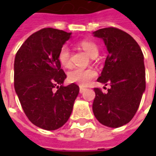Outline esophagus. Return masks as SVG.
Instances as JSON below:
<instances>
[{
    "label": "esophagus",
    "mask_w": 156,
    "mask_h": 156,
    "mask_svg": "<svg viewBox=\"0 0 156 156\" xmlns=\"http://www.w3.org/2000/svg\"><path fill=\"white\" fill-rule=\"evenodd\" d=\"M86 90V88L84 87H82V86H80V90H79V92L80 93H83L84 91Z\"/></svg>",
    "instance_id": "obj_1"
}]
</instances>
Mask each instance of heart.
I'll use <instances>...</instances> for the list:
<instances>
[{
	"mask_svg": "<svg viewBox=\"0 0 156 156\" xmlns=\"http://www.w3.org/2000/svg\"><path fill=\"white\" fill-rule=\"evenodd\" d=\"M77 46L83 51H85L92 58L97 56L99 53V48L97 44L90 40H81L77 44ZM58 60L64 67H70V50L67 45L65 44L61 48L58 53ZM95 76L96 72L91 69L74 68L68 73V79L71 83H78L82 86H87Z\"/></svg>",
	"mask_w": 156,
	"mask_h": 156,
	"instance_id": "heart-1",
	"label": "heart"
}]
</instances>
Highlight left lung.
<instances>
[{"instance_id": "obj_1", "label": "left lung", "mask_w": 156, "mask_h": 156, "mask_svg": "<svg viewBox=\"0 0 156 156\" xmlns=\"http://www.w3.org/2000/svg\"><path fill=\"white\" fill-rule=\"evenodd\" d=\"M93 35L104 40L108 51L97 81L111 87L107 93L94 89L93 112L102 125L118 128L132 120L145 91L144 57L134 39L120 29L103 28Z\"/></svg>"}]
</instances>
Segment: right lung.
I'll use <instances>...</instances> for the list:
<instances>
[{
    "instance_id": "obj_1",
    "label": "right lung",
    "mask_w": 156,
    "mask_h": 156,
    "mask_svg": "<svg viewBox=\"0 0 156 156\" xmlns=\"http://www.w3.org/2000/svg\"><path fill=\"white\" fill-rule=\"evenodd\" d=\"M72 33L44 28L29 36L14 59V89L30 122L46 130L64 126L79 93L74 83L65 87L66 75L58 60Z\"/></svg>"
}]
</instances>
